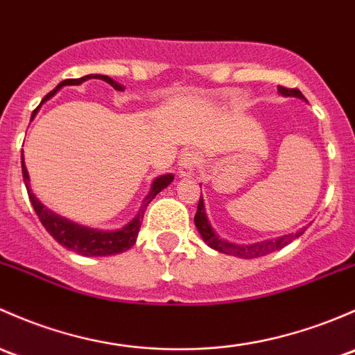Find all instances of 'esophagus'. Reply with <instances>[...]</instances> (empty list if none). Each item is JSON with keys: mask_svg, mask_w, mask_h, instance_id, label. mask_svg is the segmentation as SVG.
Here are the masks:
<instances>
[{"mask_svg": "<svg viewBox=\"0 0 355 355\" xmlns=\"http://www.w3.org/2000/svg\"><path fill=\"white\" fill-rule=\"evenodd\" d=\"M199 165V158L193 153H185L180 159H178V175L180 177H190Z\"/></svg>", "mask_w": 355, "mask_h": 355, "instance_id": "obj_1", "label": "esophagus"}]
</instances>
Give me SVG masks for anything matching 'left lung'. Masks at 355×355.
Instances as JSON below:
<instances>
[{
    "label": "left lung",
    "instance_id": "1",
    "mask_svg": "<svg viewBox=\"0 0 355 355\" xmlns=\"http://www.w3.org/2000/svg\"><path fill=\"white\" fill-rule=\"evenodd\" d=\"M279 93H282L284 96H297V98H304L303 93L300 92L297 88H286V87H277ZM193 223H196V227L199 230L200 236L202 240L206 241L207 246L211 248L218 250V252L226 253V255H233V257H240V259H257V257H263L267 253L275 252V250L284 248L286 245H289L291 241L300 238L301 234L304 233L306 227L300 230L297 233L293 234H284V236H279L275 240H266L260 241V243H253V245H234L230 243V241L223 240L221 236L216 234V231L212 230L211 223H209L207 214H206V207H204V199L200 196L199 199V206H197V212L196 218H193Z\"/></svg>",
    "mask_w": 355,
    "mask_h": 355
}]
</instances>
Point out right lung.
Segmentation results:
<instances>
[{"label":"right lung","mask_w":355,"mask_h":355,"mask_svg":"<svg viewBox=\"0 0 355 355\" xmlns=\"http://www.w3.org/2000/svg\"><path fill=\"white\" fill-rule=\"evenodd\" d=\"M92 78L103 80L105 83H109L110 87H114V89H119V92L124 89L122 88V85H119L117 81H114L109 76H103V74H87V76L76 78V80L61 81V83L52 89L51 93H47V95L44 96L42 103L46 102V100H49L51 96H54L55 92L61 89L62 87H66V85H81L83 81L92 80ZM42 103H40V105H42ZM37 110L39 109L33 110V115L37 114ZM21 173H24V182H25V187H27L30 202H32V206L35 209L37 216H39L40 223H42L44 227L49 231V234L55 241H58V243H61L62 246H66V248H69L71 252H76L85 257H109V255H117V253H122L125 252V250H129L130 246L136 243L148 204L151 202V200L155 199L163 189L168 187V185L171 184V180H173V175L171 173L162 175V177L155 178L146 199H144L143 204H141L139 212H137V216L129 223V225H125L122 230H117V231H98V230H92V227H87V226L76 225V223L68 221L66 218H61V216H58L55 212H52L51 209H47L35 196H33L32 189H30V178H28L27 166H25V162H24V155H21Z\"/></svg>","instance_id":"1"}]
</instances>
